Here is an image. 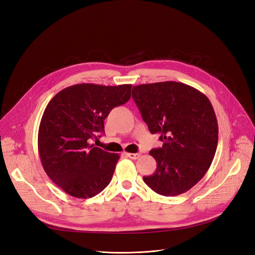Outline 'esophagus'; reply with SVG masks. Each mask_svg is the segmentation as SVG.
Masks as SVG:
<instances>
[{
    "mask_svg": "<svg viewBox=\"0 0 255 255\" xmlns=\"http://www.w3.org/2000/svg\"><path fill=\"white\" fill-rule=\"evenodd\" d=\"M139 155H140L139 153H127V156L131 159H136L139 157Z\"/></svg>",
    "mask_w": 255,
    "mask_h": 255,
    "instance_id": "1",
    "label": "esophagus"
}]
</instances>
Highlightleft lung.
I'll return each instance as SVG.
<instances>
[{
	"instance_id": "8db88e82",
	"label": "left lung",
	"mask_w": 255,
	"mask_h": 255,
	"mask_svg": "<svg viewBox=\"0 0 255 255\" xmlns=\"http://www.w3.org/2000/svg\"><path fill=\"white\" fill-rule=\"evenodd\" d=\"M132 98L150 132L161 134L163 142L149 151L156 169L144 182L161 195L185 193L208 171L218 147V120L210 101L172 81L133 86Z\"/></svg>"
}]
</instances>
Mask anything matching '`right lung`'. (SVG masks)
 <instances>
[{"label": "right lung", "mask_w": 255, "mask_h": 255, "mask_svg": "<svg viewBox=\"0 0 255 255\" xmlns=\"http://www.w3.org/2000/svg\"><path fill=\"white\" fill-rule=\"evenodd\" d=\"M131 87L77 84L56 93L45 108L37 135L41 163L66 193L88 199L110 183L120 155L90 140L104 133L109 112L129 101Z\"/></svg>", "instance_id": "add662e5"}]
</instances>
